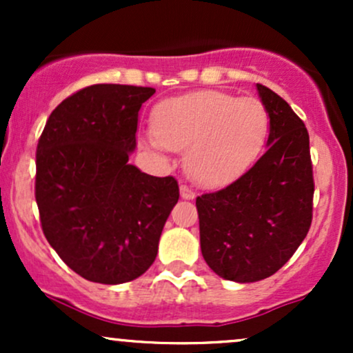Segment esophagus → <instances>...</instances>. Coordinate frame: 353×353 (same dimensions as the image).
Wrapping results in <instances>:
<instances>
[{
  "mask_svg": "<svg viewBox=\"0 0 353 353\" xmlns=\"http://www.w3.org/2000/svg\"><path fill=\"white\" fill-rule=\"evenodd\" d=\"M194 196H196V194H194V190H190L188 185H181V197H182V199L190 201V199H194Z\"/></svg>",
  "mask_w": 353,
  "mask_h": 353,
  "instance_id": "esophagus-1",
  "label": "esophagus"
}]
</instances>
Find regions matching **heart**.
<instances>
[{"label":"heart","instance_id":"1","mask_svg":"<svg viewBox=\"0 0 353 353\" xmlns=\"http://www.w3.org/2000/svg\"><path fill=\"white\" fill-rule=\"evenodd\" d=\"M157 152L185 149L184 168L197 184L216 188L241 176L257 159L269 134V114L255 98L196 91L161 103L152 112Z\"/></svg>","mask_w":353,"mask_h":353}]
</instances>
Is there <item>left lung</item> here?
<instances>
[{
    "mask_svg": "<svg viewBox=\"0 0 353 353\" xmlns=\"http://www.w3.org/2000/svg\"><path fill=\"white\" fill-rule=\"evenodd\" d=\"M269 114L265 154L236 182L196 199L202 257L239 283L270 277L292 257L312 222L309 132L292 108L257 84Z\"/></svg>",
    "mask_w": 353,
    "mask_h": 353,
    "instance_id": "8db88e82",
    "label": "left lung"
}]
</instances>
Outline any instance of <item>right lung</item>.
<instances>
[{"mask_svg":"<svg viewBox=\"0 0 353 353\" xmlns=\"http://www.w3.org/2000/svg\"><path fill=\"white\" fill-rule=\"evenodd\" d=\"M152 88L94 84L51 112L36 149V204L44 236L86 281L117 285L152 265L179 199L174 177L129 164L139 109Z\"/></svg>","mask_w":353,"mask_h":353,"instance_id":"1","label":"right lung"}]
</instances>
